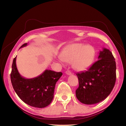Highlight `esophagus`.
Listing matches in <instances>:
<instances>
[{"label": "esophagus", "mask_w": 126, "mask_h": 126, "mask_svg": "<svg viewBox=\"0 0 126 126\" xmlns=\"http://www.w3.org/2000/svg\"><path fill=\"white\" fill-rule=\"evenodd\" d=\"M66 74L67 75H71L72 74L71 72H70V71H69V70L66 71Z\"/></svg>", "instance_id": "esophagus-1"}]
</instances>
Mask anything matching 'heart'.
<instances>
[{"label": "heart", "instance_id": "1", "mask_svg": "<svg viewBox=\"0 0 126 126\" xmlns=\"http://www.w3.org/2000/svg\"><path fill=\"white\" fill-rule=\"evenodd\" d=\"M94 54V48L90 45L74 44L63 49L61 58L64 62H72V67L76 70L82 71L92 63Z\"/></svg>", "mask_w": 126, "mask_h": 126}]
</instances>
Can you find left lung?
<instances>
[{
  "mask_svg": "<svg viewBox=\"0 0 126 126\" xmlns=\"http://www.w3.org/2000/svg\"><path fill=\"white\" fill-rule=\"evenodd\" d=\"M116 64L112 52L100 51L96 61L87 70L77 73L79 87L76 97L82 104L93 105L105 100L112 90L116 80Z\"/></svg>",
  "mask_w": 126,
  "mask_h": 126,
  "instance_id": "8db88e82",
  "label": "left lung"
}]
</instances>
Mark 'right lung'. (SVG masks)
<instances>
[{
    "instance_id": "add662e5",
    "label": "right lung",
    "mask_w": 126,
    "mask_h": 126,
    "mask_svg": "<svg viewBox=\"0 0 126 126\" xmlns=\"http://www.w3.org/2000/svg\"><path fill=\"white\" fill-rule=\"evenodd\" d=\"M27 45L24 44L20 48ZM16 60V57L13 60L10 78L18 97L26 104L36 108H45L50 105L54 98L56 83L63 75L62 72L47 69L35 78L27 79L18 72Z\"/></svg>"
}]
</instances>
